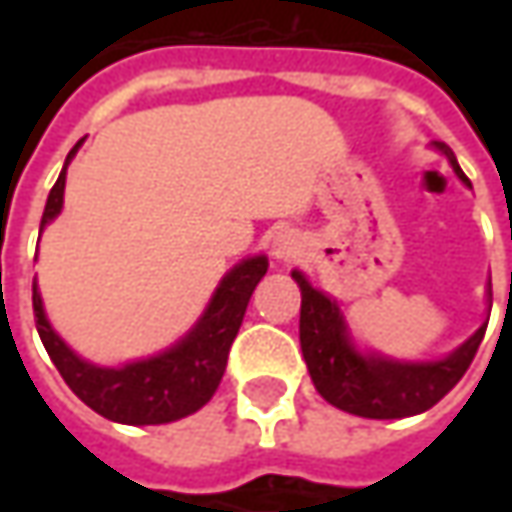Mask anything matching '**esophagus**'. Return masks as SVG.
<instances>
[{"instance_id":"34e87169","label":"esophagus","mask_w":512,"mask_h":512,"mask_svg":"<svg viewBox=\"0 0 512 512\" xmlns=\"http://www.w3.org/2000/svg\"><path fill=\"white\" fill-rule=\"evenodd\" d=\"M299 247H302V242H299V233L296 230H279L270 239V256L276 262H287V259H293L299 253Z\"/></svg>"}]
</instances>
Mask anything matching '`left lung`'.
<instances>
[{
    "mask_svg": "<svg viewBox=\"0 0 512 512\" xmlns=\"http://www.w3.org/2000/svg\"><path fill=\"white\" fill-rule=\"evenodd\" d=\"M436 148L450 159L456 176L470 187V179L459 168L453 150L442 142ZM293 279L302 290L299 342L310 379L325 402L364 419H404L442 402L467 373L487 330L484 322L459 350L439 362H393L376 353L362 356L347 336V325L336 302L310 285L299 270H293Z\"/></svg>",
    "mask_w": 512,
    "mask_h": 512,
    "instance_id": "8db88e82",
    "label": "left lung"
}]
</instances>
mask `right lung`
Listing matches in <instances>:
<instances>
[{"instance_id": "right-lung-1", "label": "right lung", "mask_w": 512, "mask_h": 512, "mask_svg": "<svg viewBox=\"0 0 512 512\" xmlns=\"http://www.w3.org/2000/svg\"><path fill=\"white\" fill-rule=\"evenodd\" d=\"M79 145L68 153V162ZM68 162L59 173L56 185L50 187L39 230H45L50 219H56L62 210ZM265 273V256H250L245 262H239L222 279V285L216 287L205 316L196 322V327L182 342H176L159 356L130 362L125 367H96L79 359L68 344L53 333L45 307H42V296L33 282L36 330L48 350L50 362L56 364L65 384L90 410L119 424H168L196 413L216 393V387L225 376L230 344L245 319L247 302Z\"/></svg>"}]
</instances>
